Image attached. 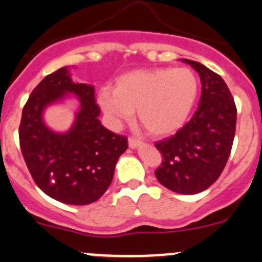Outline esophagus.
I'll list each match as a JSON object with an SVG mask.
<instances>
[{
  "label": "esophagus",
  "instance_id": "34e87169",
  "mask_svg": "<svg viewBox=\"0 0 262 262\" xmlns=\"http://www.w3.org/2000/svg\"><path fill=\"white\" fill-rule=\"evenodd\" d=\"M128 143H129V147H130V148H138V147L143 146V142H142L141 139L133 138V137H130V138L128 139Z\"/></svg>",
  "mask_w": 262,
  "mask_h": 262
}]
</instances>
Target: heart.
Listing matches in <instances>:
<instances>
[{
  "mask_svg": "<svg viewBox=\"0 0 262 262\" xmlns=\"http://www.w3.org/2000/svg\"><path fill=\"white\" fill-rule=\"evenodd\" d=\"M199 95V78L186 67L137 70L120 76L97 101L114 121L138 119L153 137L173 134L186 123Z\"/></svg>",
  "mask_w": 262,
  "mask_h": 262,
  "instance_id": "1",
  "label": "heart"
}]
</instances>
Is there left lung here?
I'll use <instances>...</instances> for the list:
<instances>
[{
	"label": "left lung",
	"instance_id": "8db88e82",
	"mask_svg": "<svg viewBox=\"0 0 262 262\" xmlns=\"http://www.w3.org/2000/svg\"><path fill=\"white\" fill-rule=\"evenodd\" d=\"M182 62L199 73L202 97L195 114L180 130L155 144L163 157L155 175L171 191L191 195L207 190L226 167L236 133L237 109L221 76L199 62Z\"/></svg>",
	"mask_w": 262,
	"mask_h": 262
}]
</instances>
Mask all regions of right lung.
Listing matches in <instances>:
<instances>
[{"label": "right lung", "instance_id": "add662e5", "mask_svg": "<svg viewBox=\"0 0 262 262\" xmlns=\"http://www.w3.org/2000/svg\"><path fill=\"white\" fill-rule=\"evenodd\" d=\"M68 93L78 96L80 110L70 130L57 134L45 125L42 112ZM99 115L94 86L75 83L67 67L50 73L33 90L23 109L18 138L34 181L48 196L64 204H91L112 184L128 141L105 128Z\"/></svg>", "mask_w": 262, "mask_h": 262}]
</instances>
